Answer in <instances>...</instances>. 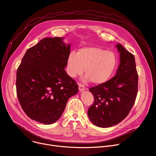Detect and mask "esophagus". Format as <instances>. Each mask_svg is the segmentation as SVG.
I'll return each instance as SVG.
<instances>
[{
    "mask_svg": "<svg viewBox=\"0 0 156 156\" xmlns=\"http://www.w3.org/2000/svg\"><path fill=\"white\" fill-rule=\"evenodd\" d=\"M78 88H79V90L80 91H81V92H82V91H83V90H85V86L83 85V84H82V83H79L78 84Z\"/></svg>",
    "mask_w": 156,
    "mask_h": 156,
    "instance_id": "34e87169",
    "label": "esophagus"
}]
</instances>
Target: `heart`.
<instances>
[{"label":"heart","mask_w":156,"mask_h":156,"mask_svg":"<svg viewBox=\"0 0 156 156\" xmlns=\"http://www.w3.org/2000/svg\"><path fill=\"white\" fill-rule=\"evenodd\" d=\"M67 73L76 77L83 73L86 80L94 84H102L111 78L117 66V58L112 51L98 46L84 47L76 54L71 52L67 58Z\"/></svg>","instance_id":"obj_1"}]
</instances>
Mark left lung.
<instances>
[{
    "label": "left lung",
    "mask_w": 156,
    "mask_h": 156,
    "mask_svg": "<svg viewBox=\"0 0 156 156\" xmlns=\"http://www.w3.org/2000/svg\"><path fill=\"white\" fill-rule=\"evenodd\" d=\"M119 68L115 76L108 82L91 87L94 101L88 110L92 122L100 127L116 125L130 112L138 92V75L134 57L120 44Z\"/></svg>",
    "instance_id": "8db88e82"
}]
</instances>
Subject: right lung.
<instances>
[{"label":"right lung","instance_id":"add662e5","mask_svg":"<svg viewBox=\"0 0 156 156\" xmlns=\"http://www.w3.org/2000/svg\"><path fill=\"white\" fill-rule=\"evenodd\" d=\"M64 37H46L27 50L16 73V94L29 118L51 124L61 117L68 99L78 92L64 68L70 44Z\"/></svg>","mask_w":156,"mask_h":156}]
</instances>
